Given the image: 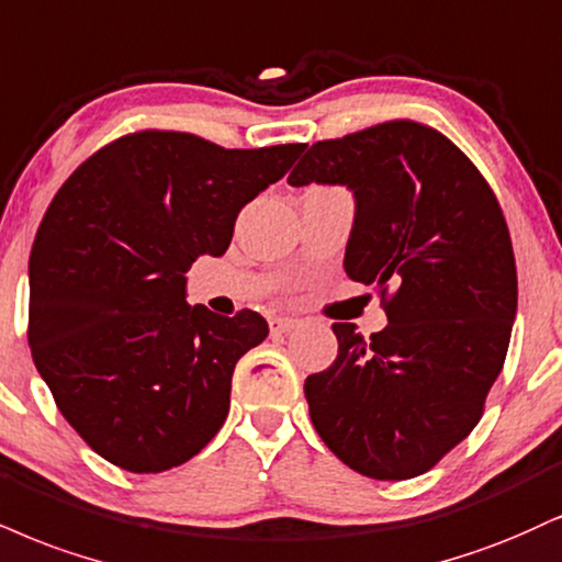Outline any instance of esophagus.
Instances as JSON below:
<instances>
[{"label":"esophagus","instance_id":"esophagus-1","mask_svg":"<svg viewBox=\"0 0 562 562\" xmlns=\"http://www.w3.org/2000/svg\"><path fill=\"white\" fill-rule=\"evenodd\" d=\"M299 324L301 322L293 319V316H274V319L269 322V329H272V335H288V333H293Z\"/></svg>","mask_w":562,"mask_h":562}]
</instances>
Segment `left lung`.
Wrapping results in <instances>:
<instances>
[{
    "label": "left lung",
    "mask_w": 562,
    "mask_h": 562,
    "mask_svg": "<svg viewBox=\"0 0 562 562\" xmlns=\"http://www.w3.org/2000/svg\"><path fill=\"white\" fill-rule=\"evenodd\" d=\"M288 182L353 191L346 272L380 293L390 322L367 340L333 324L335 363L303 384L311 424L358 474H427L476 427L508 353L518 277L497 195L416 120L316 140Z\"/></svg>",
    "instance_id": "left-lung-1"
}]
</instances>
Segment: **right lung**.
Wrapping results in <instances>:
<instances>
[{"mask_svg": "<svg viewBox=\"0 0 562 562\" xmlns=\"http://www.w3.org/2000/svg\"><path fill=\"white\" fill-rule=\"evenodd\" d=\"M303 148L135 131L54 195L31 248L29 346L59 414L104 461L159 474L225 424L235 363L269 324L188 306L182 274L227 251L240 209Z\"/></svg>", "mask_w": 562, "mask_h": 562, "instance_id": "add662e5", "label": "right lung"}]
</instances>
